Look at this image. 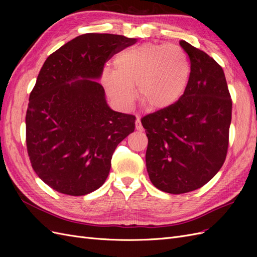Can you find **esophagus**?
I'll use <instances>...</instances> for the list:
<instances>
[{"mask_svg":"<svg viewBox=\"0 0 257 257\" xmlns=\"http://www.w3.org/2000/svg\"><path fill=\"white\" fill-rule=\"evenodd\" d=\"M135 124H136V130H137V131H139V132H143V131H144V127H143V125H142L141 121H139V120H136Z\"/></svg>","mask_w":257,"mask_h":257,"instance_id":"1","label":"esophagus"}]
</instances>
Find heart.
I'll list each match as a JSON object with an SVG mask.
<instances>
[{
	"label": "heart",
	"instance_id": "1",
	"mask_svg": "<svg viewBox=\"0 0 257 257\" xmlns=\"http://www.w3.org/2000/svg\"><path fill=\"white\" fill-rule=\"evenodd\" d=\"M114 71H105L102 83L114 104L128 110L138 97L151 110L164 109L181 97L188 85L191 66L177 46L146 43L116 54Z\"/></svg>",
	"mask_w": 257,
	"mask_h": 257
}]
</instances>
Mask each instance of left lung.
Returning a JSON list of instances; mask_svg holds the SVG:
<instances>
[{
    "label": "left lung",
    "mask_w": 257,
    "mask_h": 257,
    "mask_svg": "<svg viewBox=\"0 0 257 257\" xmlns=\"http://www.w3.org/2000/svg\"><path fill=\"white\" fill-rule=\"evenodd\" d=\"M191 73L182 96L142 119L148 137L147 172L155 188L169 194L197 190L226 159L231 99L223 68L185 41Z\"/></svg>",
    "instance_id": "obj_1"
}]
</instances>
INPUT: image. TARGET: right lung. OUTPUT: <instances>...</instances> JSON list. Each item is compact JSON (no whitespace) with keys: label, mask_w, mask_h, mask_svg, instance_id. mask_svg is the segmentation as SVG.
Wrapping results in <instances>:
<instances>
[{"label":"right lung","mask_w":257,"mask_h":257,"mask_svg":"<svg viewBox=\"0 0 257 257\" xmlns=\"http://www.w3.org/2000/svg\"><path fill=\"white\" fill-rule=\"evenodd\" d=\"M136 38L77 36L45 61L26 115L27 148L36 175L54 191L81 196L104 184L111 158L135 130V116L112 110L98 81L113 54Z\"/></svg>","instance_id":"right-lung-1"}]
</instances>
